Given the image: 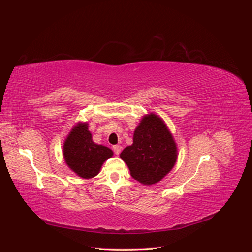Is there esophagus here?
I'll return each instance as SVG.
<instances>
[{"label": "esophagus", "instance_id": "1", "mask_svg": "<svg viewBox=\"0 0 252 252\" xmlns=\"http://www.w3.org/2000/svg\"><path fill=\"white\" fill-rule=\"evenodd\" d=\"M114 154H116L117 156H119L121 154V150H122V146H120V145H114V146L112 147Z\"/></svg>", "mask_w": 252, "mask_h": 252}]
</instances>
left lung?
<instances>
[{
    "label": "left lung",
    "instance_id": "1",
    "mask_svg": "<svg viewBox=\"0 0 252 252\" xmlns=\"http://www.w3.org/2000/svg\"><path fill=\"white\" fill-rule=\"evenodd\" d=\"M131 177L144 185L161 181L177 162L178 150L164 121L155 113L145 116L133 133V143L120 155Z\"/></svg>",
    "mask_w": 252,
    "mask_h": 252
}]
</instances>
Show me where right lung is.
Here are the masks:
<instances>
[{
    "label": "right lung",
    "instance_id": "right-lung-1",
    "mask_svg": "<svg viewBox=\"0 0 252 252\" xmlns=\"http://www.w3.org/2000/svg\"><path fill=\"white\" fill-rule=\"evenodd\" d=\"M63 155L73 172L83 179H91L100 172L103 163L112 157L113 152L93 141L87 123H79L66 138Z\"/></svg>",
    "mask_w": 252,
    "mask_h": 252
}]
</instances>
